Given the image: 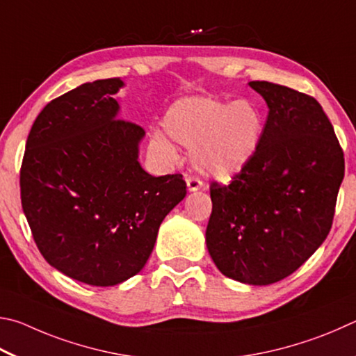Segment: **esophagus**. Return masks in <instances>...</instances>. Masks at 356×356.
<instances>
[{
	"label": "esophagus",
	"mask_w": 356,
	"mask_h": 356,
	"mask_svg": "<svg viewBox=\"0 0 356 356\" xmlns=\"http://www.w3.org/2000/svg\"><path fill=\"white\" fill-rule=\"evenodd\" d=\"M186 183H188V189L191 192L202 189V186H203L202 179L198 177H194V175H188V177H186Z\"/></svg>",
	"instance_id": "obj_1"
}]
</instances>
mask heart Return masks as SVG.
I'll return each mask as SVG.
<instances>
[{"label": "heart", "mask_w": 356, "mask_h": 356, "mask_svg": "<svg viewBox=\"0 0 356 356\" xmlns=\"http://www.w3.org/2000/svg\"><path fill=\"white\" fill-rule=\"evenodd\" d=\"M164 128L172 140L192 149V162L198 172L216 179H232L257 154L263 137V117L248 102L191 97L170 106ZM170 140L154 131L152 145L177 159V148Z\"/></svg>", "instance_id": "b5f03b06"}]
</instances>
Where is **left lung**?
<instances>
[{"mask_svg": "<svg viewBox=\"0 0 356 356\" xmlns=\"http://www.w3.org/2000/svg\"><path fill=\"white\" fill-rule=\"evenodd\" d=\"M269 106L257 154L229 184L211 183L207 247L223 275L264 286L296 272L332 229L344 152L317 99L248 83Z\"/></svg>", "mask_w": 356, "mask_h": 356, "instance_id": "left-lung-1", "label": "left lung"}]
</instances>
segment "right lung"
<instances>
[{"label":"right lung","mask_w":356,"mask_h":356,"mask_svg":"<svg viewBox=\"0 0 356 356\" xmlns=\"http://www.w3.org/2000/svg\"><path fill=\"white\" fill-rule=\"evenodd\" d=\"M120 78L81 84L49 102L29 131L22 207L42 257L92 286L131 278L164 217L186 197L183 175L140 167L139 124L118 118Z\"/></svg>","instance_id":"1"}]
</instances>
